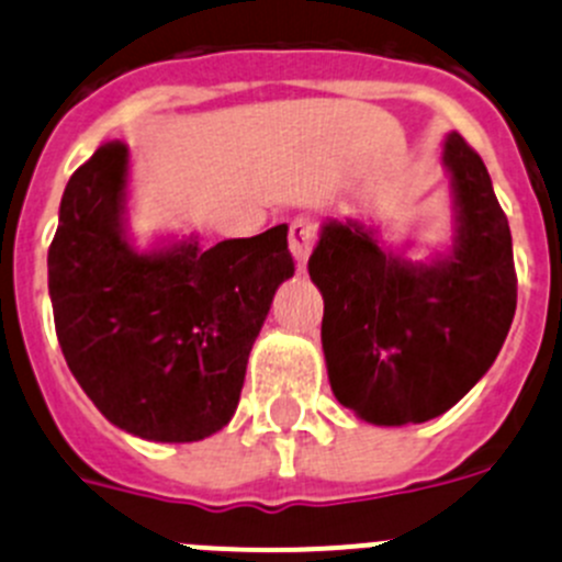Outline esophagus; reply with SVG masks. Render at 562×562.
<instances>
[{
	"label": "esophagus",
	"mask_w": 562,
	"mask_h": 562,
	"mask_svg": "<svg viewBox=\"0 0 562 562\" xmlns=\"http://www.w3.org/2000/svg\"><path fill=\"white\" fill-rule=\"evenodd\" d=\"M317 239V225L313 217H296L291 223V252L296 258L299 271L307 269V258Z\"/></svg>",
	"instance_id": "obj_1"
}]
</instances>
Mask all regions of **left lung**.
<instances>
[{
	"mask_svg": "<svg viewBox=\"0 0 562 562\" xmlns=\"http://www.w3.org/2000/svg\"><path fill=\"white\" fill-rule=\"evenodd\" d=\"M454 236L407 260L361 220H326L310 255L323 293V356L339 405L378 427L422 424L454 407L492 367L517 313L508 220L484 160L459 133L443 140Z\"/></svg>",
	"mask_w": 562,
	"mask_h": 562,
	"instance_id": "obj_1",
	"label": "left lung"
}]
</instances>
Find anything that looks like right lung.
<instances>
[{"instance_id":"1","label":"right lung","mask_w":562,"mask_h":562,"mask_svg":"<svg viewBox=\"0 0 562 562\" xmlns=\"http://www.w3.org/2000/svg\"><path fill=\"white\" fill-rule=\"evenodd\" d=\"M127 181L122 140L100 146L67 181L48 249L56 337L113 427L192 443L234 418L255 337L296 271L288 225L209 249L195 236L135 249Z\"/></svg>"}]
</instances>
